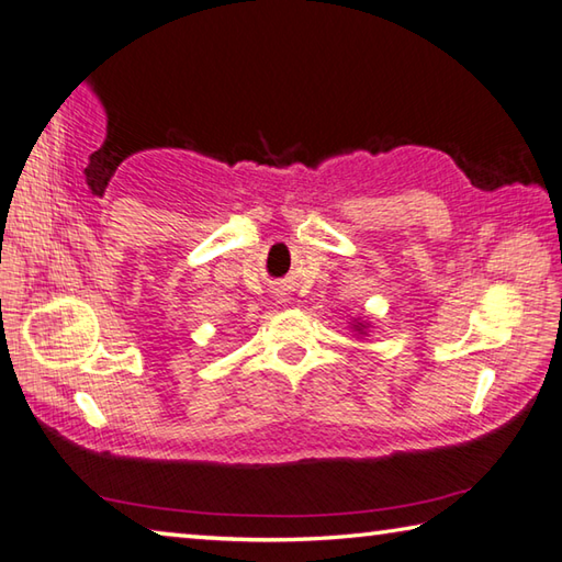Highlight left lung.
<instances>
[{
  "label": "left lung",
  "instance_id": "left-lung-1",
  "mask_svg": "<svg viewBox=\"0 0 562 562\" xmlns=\"http://www.w3.org/2000/svg\"><path fill=\"white\" fill-rule=\"evenodd\" d=\"M359 331H361V329H359Z\"/></svg>",
  "mask_w": 562,
  "mask_h": 562
}]
</instances>
